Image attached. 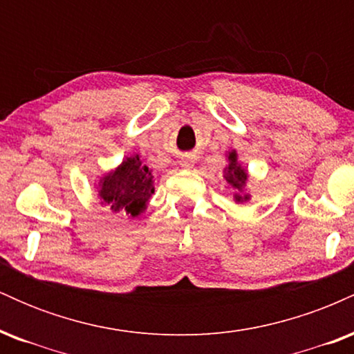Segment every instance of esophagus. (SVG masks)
<instances>
[{
    "mask_svg": "<svg viewBox=\"0 0 354 354\" xmlns=\"http://www.w3.org/2000/svg\"><path fill=\"white\" fill-rule=\"evenodd\" d=\"M180 166H181V168H185V169H191V168H193V161H191V160H181Z\"/></svg>",
    "mask_w": 354,
    "mask_h": 354,
    "instance_id": "obj_1",
    "label": "esophagus"
}]
</instances>
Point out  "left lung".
Instances as JSON below:
<instances>
[{"mask_svg":"<svg viewBox=\"0 0 354 354\" xmlns=\"http://www.w3.org/2000/svg\"><path fill=\"white\" fill-rule=\"evenodd\" d=\"M226 160H228V166L225 168V180L230 183V186L233 188L234 194V203L241 205V203H248L251 200V194L246 191L248 180H250V174L248 169L243 168L241 163L238 161V153L236 149H231L226 154Z\"/></svg>","mask_w":354,"mask_h":354,"instance_id":"8db88e82","label":"left lung"}]
</instances>
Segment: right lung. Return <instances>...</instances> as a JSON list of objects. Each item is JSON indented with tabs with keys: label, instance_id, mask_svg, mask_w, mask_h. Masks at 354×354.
<instances>
[{
	"label": "right lung",
	"instance_id": "add662e5",
	"mask_svg": "<svg viewBox=\"0 0 354 354\" xmlns=\"http://www.w3.org/2000/svg\"><path fill=\"white\" fill-rule=\"evenodd\" d=\"M153 169L143 163L138 153L126 156L115 169L104 173L98 180L96 191L101 205L111 213H126L136 218L148 206L154 194Z\"/></svg>",
	"mask_w": 354,
	"mask_h": 354
}]
</instances>
